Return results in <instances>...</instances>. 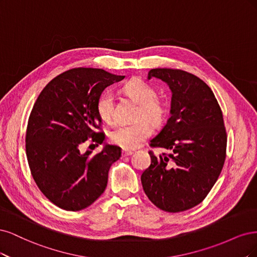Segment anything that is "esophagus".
I'll list each match as a JSON object with an SVG mask.
<instances>
[{
  "mask_svg": "<svg viewBox=\"0 0 257 257\" xmlns=\"http://www.w3.org/2000/svg\"><path fill=\"white\" fill-rule=\"evenodd\" d=\"M132 154H134V152H131V151H126V150H123V151L121 152V156H122V157H127V156H131Z\"/></svg>",
  "mask_w": 257,
  "mask_h": 257,
  "instance_id": "obj_1",
  "label": "esophagus"
}]
</instances>
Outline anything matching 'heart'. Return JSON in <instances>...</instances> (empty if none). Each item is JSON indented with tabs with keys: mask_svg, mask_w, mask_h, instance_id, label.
<instances>
[{
	"mask_svg": "<svg viewBox=\"0 0 257 257\" xmlns=\"http://www.w3.org/2000/svg\"><path fill=\"white\" fill-rule=\"evenodd\" d=\"M125 93L132 100L139 103L136 113V122L119 125L110 131L111 142L123 150H135L142 145L152 135L151 121L154 125L161 123L167 115V104L157 98L156 89L141 79H132L123 85ZM96 110L102 120L112 122L114 119V96L106 89L98 97Z\"/></svg>",
	"mask_w": 257,
	"mask_h": 257,
	"instance_id": "1",
	"label": "heart"
}]
</instances>
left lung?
<instances>
[{
	"label": "left lung",
	"instance_id": "8db88e82",
	"mask_svg": "<svg viewBox=\"0 0 257 257\" xmlns=\"http://www.w3.org/2000/svg\"><path fill=\"white\" fill-rule=\"evenodd\" d=\"M161 79L172 90L171 117L151 141L170 151L156 157L141 181L144 192L168 212L188 210L204 201L222 171L227 136L221 107L203 80L180 69L156 68L148 79Z\"/></svg>",
	"mask_w": 257,
	"mask_h": 257
}]
</instances>
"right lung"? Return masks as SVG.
Returning a JSON list of instances; mask_svg holds the SVG:
<instances>
[{
  "instance_id": "obj_1",
  "label": "right lung",
  "mask_w": 257,
  "mask_h": 257,
  "mask_svg": "<svg viewBox=\"0 0 257 257\" xmlns=\"http://www.w3.org/2000/svg\"><path fill=\"white\" fill-rule=\"evenodd\" d=\"M98 68H73L52 79L31 111L26 151L31 174L49 201L68 211L92 205L105 190L112 163L120 147L104 145L95 155L82 154L85 141L102 144L101 118L96 110L105 87L121 81Z\"/></svg>"
}]
</instances>
